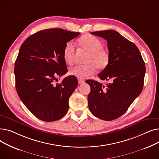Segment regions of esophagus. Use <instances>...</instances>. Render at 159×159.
Here are the masks:
<instances>
[{
	"label": "esophagus",
	"instance_id": "34e87169",
	"mask_svg": "<svg viewBox=\"0 0 159 159\" xmlns=\"http://www.w3.org/2000/svg\"><path fill=\"white\" fill-rule=\"evenodd\" d=\"M78 82H79V84H83V83L85 82V81H84V80H82V79H78Z\"/></svg>",
	"mask_w": 159,
	"mask_h": 159
}]
</instances>
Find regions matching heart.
<instances>
[{
	"label": "heart",
	"instance_id": "heart-1",
	"mask_svg": "<svg viewBox=\"0 0 159 159\" xmlns=\"http://www.w3.org/2000/svg\"><path fill=\"white\" fill-rule=\"evenodd\" d=\"M78 44L80 48L88 52L84 62L86 64L77 65L70 70V73L79 79H86L92 75L97 68L103 70L108 65L110 54L102 48V43L97 37L85 35L78 40ZM75 53V48L71 42L66 43L63 49V58L68 64H72Z\"/></svg>",
	"mask_w": 159,
	"mask_h": 159
}]
</instances>
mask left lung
Returning <instances> with one entry per match:
<instances>
[{
    "mask_svg": "<svg viewBox=\"0 0 159 159\" xmlns=\"http://www.w3.org/2000/svg\"><path fill=\"white\" fill-rule=\"evenodd\" d=\"M107 40L110 61L98 74L102 80L110 81L106 86L87 80L91 91L88 107L97 117L112 120L125 113L143 88L145 63L135 44L117 31L110 30L91 32Z\"/></svg>",
    "mask_w": 159,
    "mask_h": 159,
    "instance_id": "obj_1",
    "label": "left lung"
}]
</instances>
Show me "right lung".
I'll return each instance as SVG.
<instances>
[{
	"label": "right lung",
	"mask_w": 159,
	"mask_h": 159,
	"mask_svg": "<svg viewBox=\"0 0 159 159\" xmlns=\"http://www.w3.org/2000/svg\"><path fill=\"white\" fill-rule=\"evenodd\" d=\"M80 34L60 28L44 30L27 38L20 48L14 68L16 92L40 120L55 121L68 111L77 79L70 75L59 84L55 81L68 71L63 58L66 44Z\"/></svg>",
	"instance_id": "add662e5"
}]
</instances>
